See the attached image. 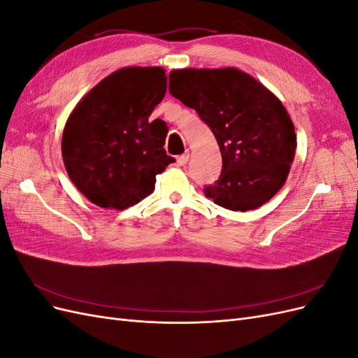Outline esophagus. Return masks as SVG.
Returning <instances> with one entry per match:
<instances>
[{"label":"esophagus","mask_w":358,"mask_h":358,"mask_svg":"<svg viewBox=\"0 0 358 358\" xmlns=\"http://www.w3.org/2000/svg\"><path fill=\"white\" fill-rule=\"evenodd\" d=\"M176 159H178V164H179V166H185L187 162H188V159H189V154H188V152H187V154H182V155H179Z\"/></svg>","instance_id":"obj_1"}]
</instances>
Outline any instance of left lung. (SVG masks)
<instances>
[{"instance_id":"8db88e82","label":"left lung","mask_w":358,"mask_h":358,"mask_svg":"<svg viewBox=\"0 0 358 358\" xmlns=\"http://www.w3.org/2000/svg\"><path fill=\"white\" fill-rule=\"evenodd\" d=\"M169 91L196 110L220 145L222 171L206 197L230 210H252L282 188L294 159V124L275 94L234 69H183Z\"/></svg>"}]
</instances>
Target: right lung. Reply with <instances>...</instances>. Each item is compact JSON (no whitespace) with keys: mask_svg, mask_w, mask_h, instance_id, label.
I'll list each match as a JSON object with an SVG mask.
<instances>
[{"mask_svg":"<svg viewBox=\"0 0 358 358\" xmlns=\"http://www.w3.org/2000/svg\"><path fill=\"white\" fill-rule=\"evenodd\" d=\"M161 67H125L104 78L74 107L62 133V159L83 196L122 210L155 189L175 158L166 154L169 128L149 116L164 99Z\"/></svg>","mask_w":358,"mask_h":358,"instance_id":"add662e5","label":"right lung"}]
</instances>
